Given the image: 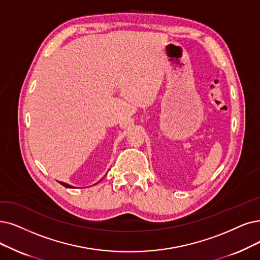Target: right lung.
Masks as SVG:
<instances>
[{"label": "right lung", "mask_w": 260, "mask_h": 260, "mask_svg": "<svg viewBox=\"0 0 260 260\" xmlns=\"http://www.w3.org/2000/svg\"><path fill=\"white\" fill-rule=\"evenodd\" d=\"M61 185H64V186H66V188H72L71 185H69V184H67V183H64V182H59Z\"/></svg>", "instance_id": "add662e5"}]
</instances>
